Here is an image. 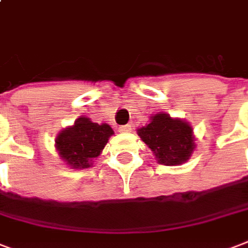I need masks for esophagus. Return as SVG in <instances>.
<instances>
[{
	"label": "esophagus",
	"mask_w": 248,
	"mask_h": 248,
	"mask_svg": "<svg viewBox=\"0 0 248 248\" xmlns=\"http://www.w3.org/2000/svg\"><path fill=\"white\" fill-rule=\"evenodd\" d=\"M131 129H132V128H131V125H129V124H126V125H122L120 128H119V131H120V132H129Z\"/></svg>",
	"instance_id": "1"
}]
</instances>
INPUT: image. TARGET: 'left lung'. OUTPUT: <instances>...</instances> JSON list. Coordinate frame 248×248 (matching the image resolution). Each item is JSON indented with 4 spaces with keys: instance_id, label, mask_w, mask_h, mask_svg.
Instances as JSON below:
<instances>
[{
    "instance_id": "left-lung-1",
    "label": "left lung",
    "mask_w": 248,
    "mask_h": 248,
    "mask_svg": "<svg viewBox=\"0 0 248 248\" xmlns=\"http://www.w3.org/2000/svg\"><path fill=\"white\" fill-rule=\"evenodd\" d=\"M137 135L152 150L158 163L165 166L183 165L196 148L192 125L166 112L152 115L149 124L137 129Z\"/></svg>"
}]
</instances>
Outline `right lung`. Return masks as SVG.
Masks as SVG:
<instances>
[{"instance_id": "add662e5", "label": "right lung", "mask_w": 248, "mask_h": 248, "mask_svg": "<svg viewBox=\"0 0 248 248\" xmlns=\"http://www.w3.org/2000/svg\"><path fill=\"white\" fill-rule=\"evenodd\" d=\"M113 129L108 124L91 122L86 116L78 117L73 125L65 128L55 140L56 152L66 166L74 170L91 167L102 154Z\"/></svg>"}]
</instances>
